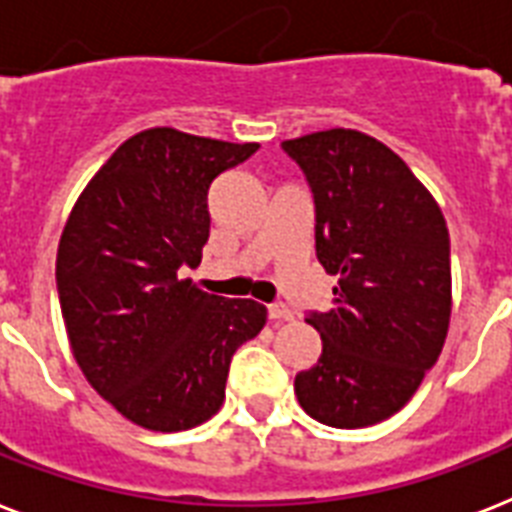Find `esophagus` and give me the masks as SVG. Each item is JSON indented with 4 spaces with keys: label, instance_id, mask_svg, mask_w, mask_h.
<instances>
[{
    "label": "esophagus",
    "instance_id": "34e87169",
    "mask_svg": "<svg viewBox=\"0 0 512 512\" xmlns=\"http://www.w3.org/2000/svg\"><path fill=\"white\" fill-rule=\"evenodd\" d=\"M268 318L270 321H292L294 313L284 302H273V305H268Z\"/></svg>",
    "mask_w": 512,
    "mask_h": 512
}]
</instances>
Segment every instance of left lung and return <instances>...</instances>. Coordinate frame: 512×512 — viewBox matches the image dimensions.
<instances>
[{"label":"left lung","instance_id":"obj_1","mask_svg":"<svg viewBox=\"0 0 512 512\" xmlns=\"http://www.w3.org/2000/svg\"><path fill=\"white\" fill-rule=\"evenodd\" d=\"M315 202V255L334 305L307 313L318 363L294 378L299 405L334 429H363L407 405L447 339L450 231L392 149L350 128L289 139Z\"/></svg>","mask_w":512,"mask_h":512}]
</instances>
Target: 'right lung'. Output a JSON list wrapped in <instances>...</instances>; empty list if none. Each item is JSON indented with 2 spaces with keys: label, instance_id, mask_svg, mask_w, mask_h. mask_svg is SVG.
<instances>
[{
  "label": "right lung",
  "instance_id": "1",
  "mask_svg": "<svg viewBox=\"0 0 512 512\" xmlns=\"http://www.w3.org/2000/svg\"><path fill=\"white\" fill-rule=\"evenodd\" d=\"M260 144L149 128L89 181L57 249V292L83 376L128 421L186 431L226 397L234 352L265 326L255 299L181 278L210 236L207 191Z\"/></svg>",
  "mask_w": 512,
  "mask_h": 512
}]
</instances>
